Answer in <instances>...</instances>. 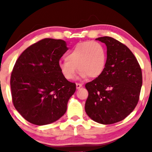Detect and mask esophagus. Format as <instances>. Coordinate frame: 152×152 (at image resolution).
Here are the masks:
<instances>
[{
    "instance_id": "1",
    "label": "esophagus",
    "mask_w": 152,
    "mask_h": 152,
    "mask_svg": "<svg viewBox=\"0 0 152 152\" xmlns=\"http://www.w3.org/2000/svg\"><path fill=\"white\" fill-rule=\"evenodd\" d=\"M82 86V84L81 83H76V88H80Z\"/></svg>"
}]
</instances>
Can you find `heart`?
Segmentation results:
<instances>
[{"label": "heart", "instance_id": "b5f03b06", "mask_svg": "<svg viewBox=\"0 0 152 152\" xmlns=\"http://www.w3.org/2000/svg\"><path fill=\"white\" fill-rule=\"evenodd\" d=\"M107 54L102 43L96 41L78 43L60 60L58 67L66 79L71 80L78 70L81 78H96L104 72ZM78 69H77V67Z\"/></svg>", "mask_w": 152, "mask_h": 152}]
</instances>
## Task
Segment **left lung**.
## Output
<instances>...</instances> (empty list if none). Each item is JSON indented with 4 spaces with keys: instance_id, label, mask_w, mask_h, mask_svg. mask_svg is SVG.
<instances>
[{
    "instance_id": "1",
    "label": "left lung",
    "mask_w": 152,
    "mask_h": 152,
    "mask_svg": "<svg viewBox=\"0 0 152 152\" xmlns=\"http://www.w3.org/2000/svg\"><path fill=\"white\" fill-rule=\"evenodd\" d=\"M107 47L104 72L86 83L87 115L102 124L124 119L135 109L142 86V73L137 58L126 45L114 38H96Z\"/></svg>"
}]
</instances>
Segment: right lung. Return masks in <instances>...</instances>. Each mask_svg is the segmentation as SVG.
I'll return each mask as SVG.
<instances>
[{"label":"right lung","mask_w":152,"mask_h":152,"mask_svg":"<svg viewBox=\"0 0 152 152\" xmlns=\"http://www.w3.org/2000/svg\"><path fill=\"white\" fill-rule=\"evenodd\" d=\"M69 48L61 39L43 38L28 47L17 59L11 76L12 102L33 124L46 125L66 113L76 83L61 74L58 63Z\"/></svg>","instance_id":"add662e5"}]
</instances>
